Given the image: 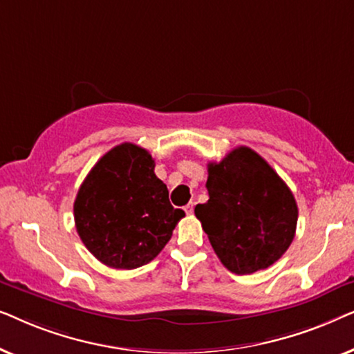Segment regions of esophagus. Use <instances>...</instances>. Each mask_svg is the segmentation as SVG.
Wrapping results in <instances>:
<instances>
[{
    "mask_svg": "<svg viewBox=\"0 0 354 354\" xmlns=\"http://www.w3.org/2000/svg\"><path fill=\"white\" fill-rule=\"evenodd\" d=\"M183 209H185L187 214H193V203H190V205H187L185 207H183Z\"/></svg>",
    "mask_w": 354,
    "mask_h": 354,
    "instance_id": "obj_1",
    "label": "esophagus"
}]
</instances>
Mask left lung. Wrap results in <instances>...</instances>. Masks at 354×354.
<instances>
[{
  "label": "left lung",
  "instance_id": "1",
  "mask_svg": "<svg viewBox=\"0 0 354 354\" xmlns=\"http://www.w3.org/2000/svg\"><path fill=\"white\" fill-rule=\"evenodd\" d=\"M209 200L196 205L212 250L230 272L268 269L293 241L298 206L279 174L248 147L207 164Z\"/></svg>",
  "mask_w": 354,
  "mask_h": 354
}]
</instances>
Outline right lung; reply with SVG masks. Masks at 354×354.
<instances>
[{
	"label": "right lung",
	"instance_id": "right-lung-1",
	"mask_svg": "<svg viewBox=\"0 0 354 354\" xmlns=\"http://www.w3.org/2000/svg\"><path fill=\"white\" fill-rule=\"evenodd\" d=\"M185 216L174 209L147 149L122 143L85 177L74 203L75 229L86 250L113 269L148 264Z\"/></svg>",
	"mask_w": 354,
	"mask_h": 354
}]
</instances>
